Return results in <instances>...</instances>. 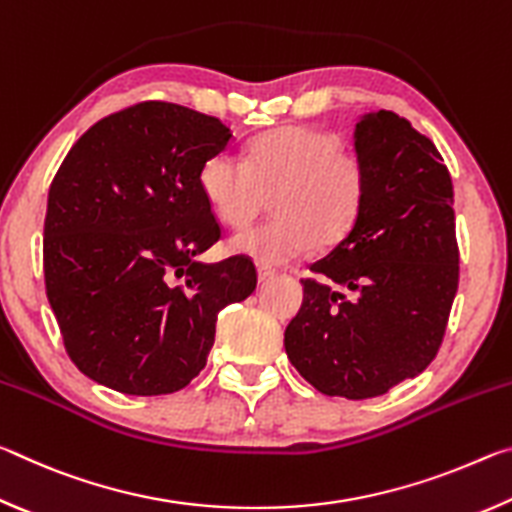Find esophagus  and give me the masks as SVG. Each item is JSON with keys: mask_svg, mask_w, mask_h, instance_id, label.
Masks as SVG:
<instances>
[{"mask_svg": "<svg viewBox=\"0 0 512 512\" xmlns=\"http://www.w3.org/2000/svg\"><path fill=\"white\" fill-rule=\"evenodd\" d=\"M277 275V271L275 268H271V266H257V280L259 282H268V280H273V277Z\"/></svg>", "mask_w": 512, "mask_h": 512, "instance_id": "34e87169", "label": "esophagus"}]
</instances>
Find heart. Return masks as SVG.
<instances>
[{
    "mask_svg": "<svg viewBox=\"0 0 512 512\" xmlns=\"http://www.w3.org/2000/svg\"><path fill=\"white\" fill-rule=\"evenodd\" d=\"M198 187L216 219L235 230L255 221L273 196L277 219L239 232L230 250L262 264H287L348 235L366 198V167L332 133L280 126L250 144L248 164L228 151L210 155Z\"/></svg>",
    "mask_w": 512,
    "mask_h": 512,
    "instance_id": "obj_1",
    "label": "heart"
}]
</instances>
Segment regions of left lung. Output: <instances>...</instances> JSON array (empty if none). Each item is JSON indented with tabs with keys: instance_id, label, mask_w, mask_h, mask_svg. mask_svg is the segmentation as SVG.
I'll return each mask as SVG.
<instances>
[{
	"instance_id": "obj_1",
	"label": "left lung",
	"mask_w": 512,
	"mask_h": 512,
	"mask_svg": "<svg viewBox=\"0 0 512 512\" xmlns=\"http://www.w3.org/2000/svg\"><path fill=\"white\" fill-rule=\"evenodd\" d=\"M366 198L352 230L311 264L284 332L316 391L368 400L429 366L458 289L454 187L429 137L391 110L361 115Z\"/></svg>"
}]
</instances>
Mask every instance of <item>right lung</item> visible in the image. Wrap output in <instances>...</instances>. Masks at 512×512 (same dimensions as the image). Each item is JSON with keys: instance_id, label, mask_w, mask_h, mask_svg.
Instances as JSON below:
<instances>
[{"instance_id": "right-lung-1", "label": "right lung", "mask_w": 512, "mask_h": 512, "mask_svg": "<svg viewBox=\"0 0 512 512\" xmlns=\"http://www.w3.org/2000/svg\"><path fill=\"white\" fill-rule=\"evenodd\" d=\"M232 131L144 101L94 124L49 187L45 284L65 350L85 377L167 395L205 368L216 316L255 291L246 257L203 264L221 228L198 187Z\"/></svg>"}]
</instances>
